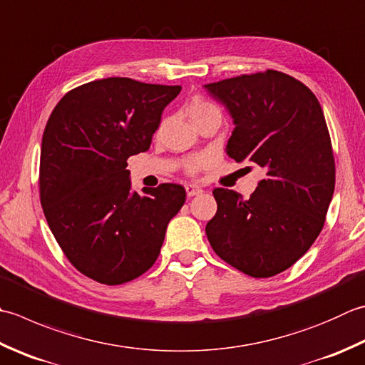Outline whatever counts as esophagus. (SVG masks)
I'll return each mask as SVG.
<instances>
[{
	"label": "esophagus",
	"instance_id": "34e87169",
	"mask_svg": "<svg viewBox=\"0 0 365 365\" xmlns=\"http://www.w3.org/2000/svg\"><path fill=\"white\" fill-rule=\"evenodd\" d=\"M185 190H187V195L191 197V196H196V195H201L202 190L199 187H195V185H187L185 187Z\"/></svg>",
	"mask_w": 365,
	"mask_h": 365
}]
</instances>
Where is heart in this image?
Returning a JSON list of instances; mask_svg holds the SVG:
<instances>
[{
    "mask_svg": "<svg viewBox=\"0 0 365 365\" xmlns=\"http://www.w3.org/2000/svg\"><path fill=\"white\" fill-rule=\"evenodd\" d=\"M188 115L191 117L192 123H197L199 120H202L205 117L210 115H220L221 117V110L217 104L210 103L209 99H205L202 96H195L190 99V103L187 106ZM205 163L204 156H192L187 161V169L190 173H196L199 168H202V164Z\"/></svg>",
    "mask_w": 365,
    "mask_h": 365,
    "instance_id": "1",
    "label": "heart"
}]
</instances>
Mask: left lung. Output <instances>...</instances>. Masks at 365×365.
Returning a JSON list of instances; mask_svg holds the SVG:
<instances>
[{
    "label": "left lung",
    "instance_id": "8db88e82",
    "mask_svg": "<svg viewBox=\"0 0 365 365\" xmlns=\"http://www.w3.org/2000/svg\"><path fill=\"white\" fill-rule=\"evenodd\" d=\"M204 88L232 118L226 153L262 174L248 199L213 190L218 209L207 239L232 267L274 277L312 247L332 201L335 164L323 109L302 82L272 69Z\"/></svg>",
    "mask_w": 365,
    "mask_h": 365
}]
</instances>
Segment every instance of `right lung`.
Returning a JSON list of instances; mask_svg holds the SVG:
<instances>
[{"label": "right lung", "mask_w": 365, "mask_h": 365, "mask_svg": "<svg viewBox=\"0 0 365 365\" xmlns=\"http://www.w3.org/2000/svg\"><path fill=\"white\" fill-rule=\"evenodd\" d=\"M182 87L109 77L55 106L41 145V205L71 264L104 284L153 266L187 191L175 183L131 188L126 160L147 152L161 113Z\"/></svg>", "instance_id": "1"}]
</instances>
